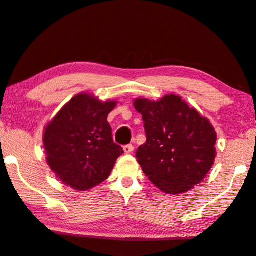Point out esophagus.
Wrapping results in <instances>:
<instances>
[{"label":"esophagus","mask_w":256,"mask_h":256,"mask_svg":"<svg viewBox=\"0 0 256 256\" xmlns=\"http://www.w3.org/2000/svg\"><path fill=\"white\" fill-rule=\"evenodd\" d=\"M134 145H131V144L122 146V151H124V153H126V154H130V153L134 152Z\"/></svg>","instance_id":"34e87169"}]
</instances>
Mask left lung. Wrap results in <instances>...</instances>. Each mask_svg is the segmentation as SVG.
Here are the masks:
<instances>
[{"instance_id":"obj_1","label":"left lung","mask_w":256,"mask_h":256,"mask_svg":"<svg viewBox=\"0 0 256 256\" xmlns=\"http://www.w3.org/2000/svg\"><path fill=\"white\" fill-rule=\"evenodd\" d=\"M146 142L136 152L150 182L168 194H182L200 184L216 156V132L210 120L176 94L153 102L137 98Z\"/></svg>"}]
</instances>
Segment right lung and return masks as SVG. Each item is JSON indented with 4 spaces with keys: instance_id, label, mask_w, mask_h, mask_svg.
Wrapping results in <instances>:
<instances>
[{
    "instance_id": "1",
    "label": "right lung",
    "mask_w": 256,
    "mask_h": 256,
    "mask_svg": "<svg viewBox=\"0 0 256 256\" xmlns=\"http://www.w3.org/2000/svg\"><path fill=\"white\" fill-rule=\"evenodd\" d=\"M116 100L102 102L88 92L71 98L48 122L43 134L46 162L57 178L76 190L106 180L122 153L114 142L108 116Z\"/></svg>"
}]
</instances>
